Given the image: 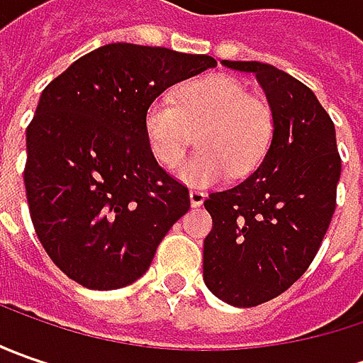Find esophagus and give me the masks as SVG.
<instances>
[{
	"label": "esophagus",
	"instance_id": "esophagus-1",
	"mask_svg": "<svg viewBox=\"0 0 363 363\" xmlns=\"http://www.w3.org/2000/svg\"><path fill=\"white\" fill-rule=\"evenodd\" d=\"M203 200H206V191H202V189H189V202H191L194 208L202 206Z\"/></svg>",
	"mask_w": 363,
	"mask_h": 363
}]
</instances>
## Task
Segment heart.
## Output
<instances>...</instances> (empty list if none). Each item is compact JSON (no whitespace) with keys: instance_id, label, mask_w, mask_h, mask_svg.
Returning a JSON list of instances; mask_svg holds the SVG:
<instances>
[{"instance_id":"heart-1","label":"heart","mask_w":363,"mask_h":363,"mask_svg":"<svg viewBox=\"0 0 363 363\" xmlns=\"http://www.w3.org/2000/svg\"><path fill=\"white\" fill-rule=\"evenodd\" d=\"M143 125L153 157L167 169L186 155L191 131H200V151L179 167V175L194 186H214L257 167L271 145L274 119L271 106L250 96L242 82L214 74L182 84L174 99H155Z\"/></svg>"}]
</instances>
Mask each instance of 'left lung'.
I'll return each mask as SVG.
<instances>
[{"label": "left lung", "instance_id": "8db88e82", "mask_svg": "<svg viewBox=\"0 0 363 363\" xmlns=\"http://www.w3.org/2000/svg\"><path fill=\"white\" fill-rule=\"evenodd\" d=\"M222 64L257 77L274 131L257 172L203 202L212 216L203 281L234 307H255L285 293L313 262L335 212L342 157L333 121L309 86L271 64Z\"/></svg>", "mask_w": 363, "mask_h": 363}]
</instances>
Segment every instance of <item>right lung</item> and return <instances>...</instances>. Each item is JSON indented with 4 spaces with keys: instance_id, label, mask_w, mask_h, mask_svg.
<instances>
[{
    "instance_id": "right-lung-1",
    "label": "right lung",
    "mask_w": 363,
    "mask_h": 363,
    "mask_svg": "<svg viewBox=\"0 0 363 363\" xmlns=\"http://www.w3.org/2000/svg\"><path fill=\"white\" fill-rule=\"evenodd\" d=\"M216 64L119 42L44 89L26 131V198L44 250L78 285H131L189 210L188 186L153 157L143 119L165 89Z\"/></svg>"
}]
</instances>
